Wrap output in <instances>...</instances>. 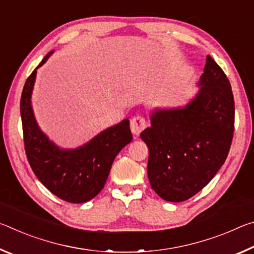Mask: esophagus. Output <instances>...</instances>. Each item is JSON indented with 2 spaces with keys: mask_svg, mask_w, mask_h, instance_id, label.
<instances>
[{
  "mask_svg": "<svg viewBox=\"0 0 254 254\" xmlns=\"http://www.w3.org/2000/svg\"><path fill=\"white\" fill-rule=\"evenodd\" d=\"M130 127L133 134L139 135L140 133L147 127V121H145V119L143 117H141V115H135L134 118L131 119Z\"/></svg>",
  "mask_w": 254,
  "mask_h": 254,
  "instance_id": "esophagus-1",
  "label": "esophagus"
}]
</instances>
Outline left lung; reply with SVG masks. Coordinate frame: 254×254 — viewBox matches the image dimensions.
I'll use <instances>...</instances> for the list:
<instances>
[{"label": "left lung", "mask_w": 254, "mask_h": 254, "mask_svg": "<svg viewBox=\"0 0 254 254\" xmlns=\"http://www.w3.org/2000/svg\"><path fill=\"white\" fill-rule=\"evenodd\" d=\"M198 94L185 107L157 110L140 137L149 148L148 177L162 199L178 203L207 185L229 154L234 98L222 68L208 55Z\"/></svg>", "instance_id": "obj_1"}]
</instances>
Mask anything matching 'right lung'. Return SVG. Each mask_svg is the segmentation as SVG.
<instances>
[{
    "instance_id": "right-lung-1",
    "label": "right lung",
    "mask_w": 254,
    "mask_h": 254,
    "mask_svg": "<svg viewBox=\"0 0 254 254\" xmlns=\"http://www.w3.org/2000/svg\"><path fill=\"white\" fill-rule=\"evenodd\" d=\"M53 53L28 77L21 95L25 154L34 175L54 195L68 203H86L102 190L115 157L132 141L130 121L123 120L76 149H60L50 141L34 119L31 94L37 69Z\"/></svg>"
}]
</instances>
